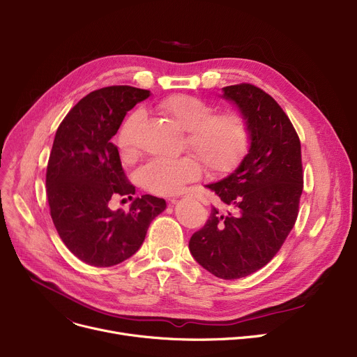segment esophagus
Wrapping results in <instances>:
<instances>
[{"mask_svg": "<svg viewBox=\"0 0 357 357\" xmlns=\"http://www.w3.org/2000/svg\"><path fill=\"white\" fill-rule=\"evenodd\" d=\"M191 197H192V195H191ZM169 202H171V204H176V199H169Z\"/></svg>", "mask_w": 357, "mask_h": 357, "instance_id": "34e87169", "label": "esophagus"}]
</instances>
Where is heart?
I'll list each match as a JSON object with an SVG mask.
<instances>
[{
  "mask_svg": "<svg viewBox=\"0 0 357 357\" xmlns=\"http://www.w3.org/2000/svg\"><path fill=\"white\" fill-rule=\"evenodd\" d=\"M159 109L171 116L176 125L188 133V145L215 174L232 171L241 162L250 145V129L240 113H221L212 116V107L194 96L176 94L163 100ZM145 119V112L135 109L119 129L116 144L123 159L135 158L137 152V132ZM202 165L194 156L152 158L137 171L140 185L149 192L171 197L179 194L183 186L197 181Z\"/></svg>",
  "mask_w": 357,
  "mask_h": 357,
  "instance_id": "b5f03b06",
  "label": "heart"
}]
</instances>
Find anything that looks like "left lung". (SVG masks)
Instances as JSON below:
<instances>
[{"label": "left lung", "instance_id": "1", "mask_svg": "<svg viewBox=\"0 0 357 357\" xmlns=\"http://www.w3.org/2000/svg\"><path fill=\"white\" fill-rule=\"evenodd\" d=\"M245 119L250 145L240 165L206 186L217 194L205 227L189 241L197 263L218 278L263 268L294 227L303 192L300 139L278 103L252 84L222 87Z\"/></svg>", "mask_w": 357, "mask_h": 357}]
</instances>
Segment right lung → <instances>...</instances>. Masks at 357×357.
Instances as JSON below:
<instances>
[{
  "label": "right lung",
  "instance_id": "1",
  "mask_svg": "<svg viewBox=\"0 0 357 357\" xmlns=\"http://www.w3.org/2000/svg\"><path fill=\"white\" fill-rule=\"evenodd\" d=\"M151 96L149 90L110 86L89 93L56 132L45 185L54 227L66 247L83 263L110 267L132 257L166 201L136 198L129 212L112 211L109 201L135 195L112 137L126 113ZM132 198V197H130Z\"/></svg>",
  "mask_w": 357,
  "mask_h": 357
}]
</instances>
